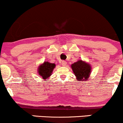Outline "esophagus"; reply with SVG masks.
Wrapping results in <instances>:
<instances>
[{
    "mask_svg": "<svg viewBox=\"0 0 123 123\" xmlns=\"http://www.w3.org/2000/svg\"><path fill=\"white\" fill-rule=\"evenodd\" d=\"M61 64H62V66H66V65H67V62H66V61H62Z\"/></svg>",
    "mask_w": 123,
    "mask_h": 123,
    "instance_id": "esophagus-1",
    "label": "esophagus"
}]
</instances>
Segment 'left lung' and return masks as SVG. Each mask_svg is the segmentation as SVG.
<instances>
[{"label":"left lung","mask_w":123,"mask_h":123,"mask_svg":"<svg viewBox=\"0 0 123 123\" xmlns=\"http://www.w3.org/2000/svg\"><path fill=\"white\" fill-rule=\"evenodd\" d=\"M71 68L76 76V79L79 81L87 80L91 74V66L81 60L72 64Z\"/></svg>","instance_id":"1"}]
</instances>
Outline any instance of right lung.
Here are the masks:
<instances>
[{
  "label": "right lung",
  "mask_w": 123,
  "mask_h": 123,
  "mask_svg": "<svg viewBox=\"0 0 123 123\" xmlns=\"http://www.w3.org/2000/svg\"><path fill=\"white\" fill-rule=\"evenodd\" d=\"M55 67V63L49 62L48 61L44 62L38 68V73L43 79L46 80L47 79H49Z\"/></svg>",
  "instance_id": "add662e5"
}]
</instances>
